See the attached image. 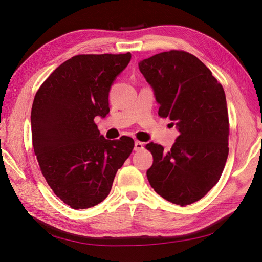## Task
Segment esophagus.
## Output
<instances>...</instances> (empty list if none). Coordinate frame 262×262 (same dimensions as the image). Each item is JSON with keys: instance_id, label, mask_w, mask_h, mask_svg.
<instances>
[{"instance_id": "obj_1", "label": "esophagus", "mask_w": 262, "mask_h": 262, "mask_svg": "<svg viewBox=\"0 0 262 262\" xmlns=\"http://www.w3.org/2000/svg\"><path fill=\"white\" fill-rule=\"evenodd\" d=\"M143 147H144V145L142 142L137 141L136 143H134V150H141V149H143Z\"/></svg>"}]
</instances>
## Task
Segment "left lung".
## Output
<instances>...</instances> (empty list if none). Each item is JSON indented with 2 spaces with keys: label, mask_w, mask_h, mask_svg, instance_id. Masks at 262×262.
I'll return each instance as SVG.
<instances>
[{
  "label": "left lung",
  "mask_w": 262,
  "mask_h": 262,
  "mask_svg": "<svg viewBox=\"0 0 262 262\" xmlns=\"http://www.w3.org/2000/svg\"><path fill=\"white\" fill-rule=\"evenodd\" d=\"M160 105L179 136L170 150L153 142L149 185L167 201L184 207L216 185L228 155V114L223 87L194 55L171 50L139 62Z\"/></svg>",
  "instance_id": "1"
}]
</instances>
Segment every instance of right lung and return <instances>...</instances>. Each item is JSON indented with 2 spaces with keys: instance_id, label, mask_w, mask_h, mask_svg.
I'll use <instances>...</instances> for the list:
<instances>
[{
  "instance_id": "obj_1",
  "label": "right lung",
  "mask_w": 262,
  "mask_h": 262,
  "mask_svg": "<svg viewBox=\"0 0 262 262\" xmlns=\"http://www.w3.org/2000/svg\"><path fill=\"white\" fill-rule=\"evenodd\" d=\"M130 60V52L75 55L36 93L30 117L35 154L52 191L75 210L106 199L133 149V139L106 140L94 122L109 114V91Z\"/></svg>"
}]
</instances>
